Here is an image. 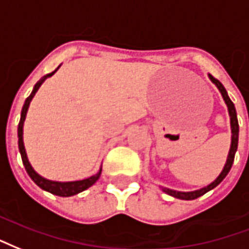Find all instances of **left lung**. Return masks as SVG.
Here are the masks:
<instances>
[{"label": "left lung", "mask_w": 249, "mask_h": 249, "mask_svg": "<svg viewBox=\"0 0 249 249\" xmlns=\"http://www.w3.org/2000/svg\"><path fill=\"white\" fill-rule=\"evenodd\" d=\"M208 78L211 79V82L217 87V90L220 91L221 97L224 99V102L227 105V108H228V114H230V123H231V147H230V151H228V157H227V162L223 167V170L219 174V177L213 180L212 183H210L208 186L203 187V188H199V190H195V191H177V190H171V188H167V187H160V190L163 192H166L167 195H171V196L177 197V199H182V200H194L196 197L204 195L206 192L211 191L215 187L219 186L223 179L227 177V174L230 172L232 167V163H233V159H235V154H236L237 150V142H239V123H237V115H236V108H235V105L232 103V101L228 97L227 94V90L224 89V86L221 85L217 79L212 77L211 74H208Z\"/></svg>", "instance_id": "obj_1"}]
</instances>
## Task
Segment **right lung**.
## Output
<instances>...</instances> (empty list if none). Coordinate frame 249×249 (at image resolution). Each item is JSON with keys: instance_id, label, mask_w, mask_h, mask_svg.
Listing matches in <instances>:
<instances>
[{"instance_id": "add662e5", "label": "right lung", "mask_w": 249, "mask_h": 249, "mask_svg": "<svg viewBox=\"0 0 249 249\" xmlns=\"http://www.w3.org/2000/svg\"><path fill=\"white\" fill-rule=\"evenodd\" d=\"M59 67H61V65H59L53 72L46 74L45 77L41 78V79L34 85L32 94L26 98V101L23 103L22 111H21V119H19V123H18V148H19V154H21V158H22V163L23 166H25V170H26V172L29 174V177L32 178L33 182L36 183L39 188H42L45 191L50 192L53 195L67 197L72 196V195H77L79 192L87 190L89 187H91L92 184L99 179V177H101L102 167L99 168V171H98L95 175H92V177L90 178H86V179H82V180H74V182H55V180H49L46 178L41 177V175L33 168V166L30 164V162H29L28 154H26V150H25V144H23V123H25V119H26V114H28L30 102H32V99L34 98V95H36V92L38 91V89L41 87V85H42L49 77H52L53 74L57 71Z\"/></svg>"}]
</instances>
